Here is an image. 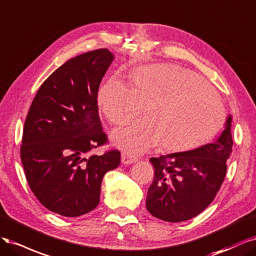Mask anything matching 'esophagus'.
I'll list each match as a JSON object with an SVG mask.
<instances>
[{
    "label": "esophagus",
    "mask_w": 256,
    "mask_h": 256,
    "mask_svg": "<svg viewBox=\"0 0 256 256\" xmlns=\"http://www.w3.org/2000/svg\"><path fill=\"white\" fill-rule=\"evenodd\" d=\"M121 162H122V164H130L136 162H137V158H134V156H130V155H128V153L123 152V153L121 154Z\"/></svg>",
    "instance_id": "obj_1"
}]
</instances>
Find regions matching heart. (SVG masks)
<instances>
[{
	"label": "heart",
	"instance_id": "obj_1",
	"mask_svg": "<svg viewBox=\"0 0 256 256\" xmlns=\"http://www.w3.org/2000/svg\"><path fill=\"white\" fill-rule=\"evenodd\" d=\"M132 86L118 76L98 92V105L112 124H123L142 110L146 117L117 128L112 142L130 154L162 142L167 151L202 144L216 136L226 121L217 92L192 70L172 64H153L130 74Z\"/></svg>",
	"mask_w": 256,
	"mask_h": 256
}]
</instances>
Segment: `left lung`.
Wrapping results in <instances>:
<instances>
[{"label":"left lung","mask_w":256,"mask_h":256,"mask_svg":"<svg viewBox=\"0 0 256 256\" xmlns=\"http://www.w3.org/2000/svg\"><path fill=\"white\" fill-rule=\"evenodd\" d=\"M232 117L212 144L192 151L152 158L154 178L146 194V210L156 218L180 222L199 215L215 199L232 154Z\"/></svg>","instance_id":"obj_1"}]
</instances>
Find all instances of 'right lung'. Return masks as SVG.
<instances>
[{"mask_svg": "<svg viewBox=\"0 0 256 256\" xmlns=\"http://www.w3.org/2000/svg\"><path fill=\"white\" fill-rule=\"evenodd\" d=\"M112 60L98 48L66 62L40 86L24 122L20 154L30 188L64 217L94 210L104 174L120 164L118 150L88 155L108 142L96 98Z\"/></svg>", "mask_w": 256, "mask_h": 256, "instance_id": "obj_1", "label": "right lung"}]
</instances>
